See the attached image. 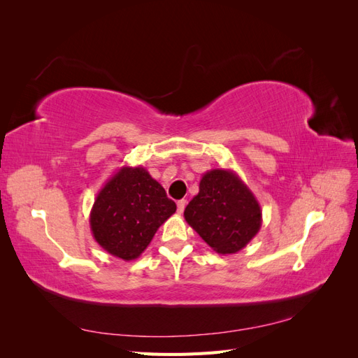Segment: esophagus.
Returning <instances> with one entry per match:
<instances>
[{"instance_id": "34e87169", "label": "esophagus", "mask_w": 358, "mask_h": 358, "mask_svg": "<svg viewBox=\"0 0 358 358\" xmlns=\"http://www.w3.org/2000/svg\"><path fill=\"white\" fill-rule=\"evenodd\" d=\"M185 206H187V200H179L178 201V213H183V210H185Z\"/></svg>"}]
</instances>
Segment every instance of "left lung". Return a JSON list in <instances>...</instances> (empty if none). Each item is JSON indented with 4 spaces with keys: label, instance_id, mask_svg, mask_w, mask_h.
I'll return each mask as SVG.
<instances>
[{
    "label": "left lung",
    "instance_id": "obj_1",
    "mask_svg": "<svg viewBox=\"0 0 358 358\" xmlns=\"http://www.w3.org/2000/svg\"><path fill=\"white\" fill-rule=\"evenodd\" d=\"M183 212L185 221L215 252L236 254L262 229L263 213L252 191L236 171L213 169Z\"/></svg>",
    "mask_w": 358,
    "mask_h": 358
}]
</instances>
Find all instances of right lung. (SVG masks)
<instances>
[{"instance_id": "add662e5", "label": "right lung", "mask_w": 358, "mask_h": 358, "mask_svg": "<svg viewBox=\"0 0 358 358\" xmlns=\"http://www.w3.org/2000/svg\"><path fill=\"white\" fill-rule=\"evenodd\" d=\"M176 212L159 183L143 167L119 169L96 194L90 215L95 242L113 257L131 262Z\"/></svg>"}]
</instances>
